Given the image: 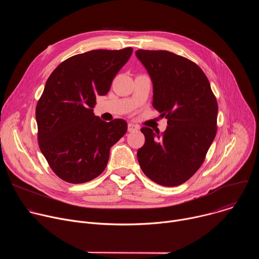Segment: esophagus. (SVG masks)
<instances>
[{"mask_svg":"<svg viewBox=\"0 0 259 259\" xmlns=\"http://www.w3.org/2000/svg\"><path fill=\"white\" fill-rule=\"evenodd\" d=\"M139 129V126H137V125H135V124H133V123H129L128 124V131L129 132H135V131H137Z\"/></svg>","mask_w":259,"mask_h":259,"instance_id":"34e87169","label":"esophagus"}]
</instances>
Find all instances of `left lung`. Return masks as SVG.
<instances>
[{"mask_svg":"<svg viewBox=\"0 0 259 259\" xmlns=\"http://www.w3.org/2000/svg\"><path fill=\"white\" fill-rule=\"evenodd\" d=\"M151 77L153 106L165 117L162 134L141 128L145 142L137 151L143 173L164 187L189 180L203 164L216 135L218 106L204 71L193 61L163 50H137Z\"/></svg>","mask_w":259,"mask_h":259,"instance_id":"obj_1","label":"left lung"}]
</instances>
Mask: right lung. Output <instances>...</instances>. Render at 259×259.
Returning a JSON list of instances; mask_svg holds the SVG:
<instances>
[{
    "label": "right lung",
    "mask_w": 259,
    "mask_h": 259,
    "mask_svg": "<svg viewBox=\"0 0 259 259\" xmlns=\"http://www.w3.org/2000/svg\"><path fill=\"white\" fill-rule=\"evenodd\" d=\"M122 50H92L61 62L48 78L35 107L38 141L53 172L69 183L100 175L109 150L127 131V123L96 117V96L105 95L132 54Z\"/></svg>",
    "instance_id": "obj_1"
}]
</instances>
